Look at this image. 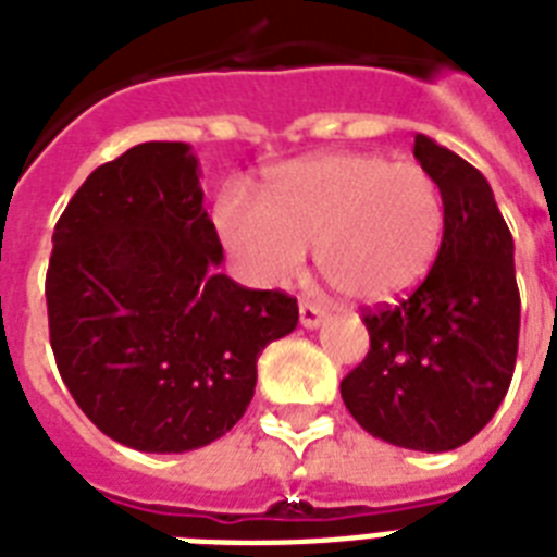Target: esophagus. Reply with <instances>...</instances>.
<instances>
[{"label":"esophagus","instance_id":"esophagus-1","mask_svg":"<svg viewBox=\"0 0 557 557\" xmlns=\"http://www.w3.org/2000/svg\"><path fill=\"white\" fill-rule=\"evenodd\" d=\"M323 321H326V312H323L321 306L300 304V323H304L306 330H318Z\"/></svg>","mask_w":557,"mask_h":557}]
</instances>
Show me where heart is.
<instances>
[{"mask_svg": "<svg viewBox=\"0 0 557 557\" xmlns=\"http://www.w3.org/2000/svg\"><path fill=\"white\" fill-rule=\"evenodd\" d=\"M213 222L239 269L262 286L300 274L306 248L349 304L410 295L433 269L445 231L440 185L419 164L375 152H321L265 178V199L243 185L219 193Z\"/></svg>", "mask_w": 557, "mask_h": 557, "instance_id": "obj_1", "label": "heart"}]
</instances>
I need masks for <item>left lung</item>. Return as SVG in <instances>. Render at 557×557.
I'll use <instances>...</instances> for the list:
<instances>
[{
  "label": "left lung",
  "mask_w": 557,
  "mask_h": 557,
  "mask_svg": "<svg viewBox=\"0 0 557 557\" xmlns=\"http://www.w3.org/2000/svg\"><path fill=\"white\" fill-rule=\"evenodd\" d=\"M413 156L445 201L440 253L401 304L364 314L370 352L341 398L372 436L440 454L497 413L518 358L520 295L515 239L483 173L428 135H416Z\"/></svg>",
  "instance_id": "1"
}]
</instances>
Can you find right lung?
I'll return each instance as SVG.
<instances>
[{"mask_svg": "<svg viewBox=\"0 0 557 557\" xmlns=\"http://www.w3.org/2000/svg\"><path fill=\"white\" fill-rule=\"evenodd\" d=\"M190 144L147 141L100 164L65 205L48 262L57 370L109 440L185 454L248 410L257 358L297 300L225 277Z\"/></svg>", "mask_w": 557, "mask_h": 557, "instance_id": "obj_1", "label": "right lung"}]
</instances>
